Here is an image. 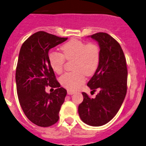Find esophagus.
Returning <instances> with one entry per match:
<instances>
[{"label": "esophagus", "mask_w": 146, "mask_h": 146, "mask_svg": "<svg viewBox=\"0 0 146 146\" xmlns=\"http://www.w3.org/2000/svg\"><path fill=\"white\" fill-rule=\"evenodd\" d=\"M75 92L72 91V90H67V94H68V95H73V94Z\"/></svg>", "instance_id": "obj_1"}]
</instances>
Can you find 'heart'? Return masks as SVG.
<instances>
[{"instance_id": "heart-1", "label": "heart", "mask_w": 146, "mask_h": 146, "mask_svg": "<svg viewBox=\"0 0 146 146\" xmlns=\"http://www.w3.org/2000/svg\"><path fill=\"white\" fill-rule=\"evenodd\" d=\"M62 54L56 51L48 54V62L56 74L62 73L65 61L73 60L74 72L66 73L60 79V84L67 90H76L85 82V74L92 75L98 68L100 61V46L94 42L86 43L72 40L61 46Z\"/></svg>"}]
</instances>
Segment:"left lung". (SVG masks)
Returning <instances> with one entry per match:
<instances>
[{
    "label": "left lung",
    "instance_id": "left-lung-1",
    "mask_svg": "<svg viewBox=\"0 0 146 146\" xmlns=\"http://www.w3.org/2000/svg\"><path fill=\"white\" fill-rule=\"evenodd\" d=\"M98 42L101 51L98 68L87 86L100 92L95 98L82 92L84 100L78 108L84 123L99 127L109 123L117 113L127 93V69L120 44L106 33L89 36Z\"/></svg>",
    "mask_w": 146,
    "mask_h": 146
}]
</instances>
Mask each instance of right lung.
Returning a JSON list of instances; mask_svg holds the SVG:
<instances>
[{
  "mask_svg": "<svg viewBox=\"0 0 146 146\" xmlns=\"http://www.w3.org/2000/svg\"><path fill=\"white\" fill-rule=\"evenodd\" d=\"M67 40L44 31L33 34L21 46L16 70L17 95L21 109L33 123L51 126L58 122L67 90L60 87L48 62V51ZM56 88L48 94L45 88Z\"/></svg>",
  "mask_w": 146,
  "mask_h": 146,
  "instance_id": "add662e5",
  "label": "right lung"
}]
</instances>
